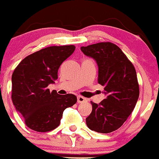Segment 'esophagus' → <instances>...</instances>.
Segmentation results:
<instances>
[{"label":"esophagus","mask_w":159,"mask_h":159,"mask_svg":"<svg viewBox=\"0 0 159 159\" xmlns=\"http://www.w3.org/2000/svg\"><path fill=\"white\" fill-rule=\"evenodd\" d=\"M87 100L85 98H84V97L82 96H78L77 97V102L78 103H84V102H86Z\"/></svg>","instance_id":"obj_1"}]
</instances>
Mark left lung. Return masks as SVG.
<instances>
[{"mask_svg": "<svg viewBox=\"0 0 159 159\" xmlns=\"http://www.w3.org/2000/svg\"><path fill=\"white\" fill-rule=\"evenodd\" d=\"M85 55L98 66V84L104 87L105 99L90 102L92 111L86 119L88 128L101 134L119 129L134 111L139 98V85L134 65L122 50L110 42L81 47Z\"/></svg>", "mask_w": 159, "mask_h": 159, "instance_id": "8db88e82", "label": "left lung"}]
</instances>
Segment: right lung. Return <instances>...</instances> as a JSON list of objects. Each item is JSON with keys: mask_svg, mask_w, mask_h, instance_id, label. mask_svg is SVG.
Instances as JSON below:
<instances>
[{"mask_svg": "<svg viewBox=\"0 0 159 159\" xmlns=\"http://www.w3.org/2000/svg\"><path fill=\"white\" fill-rule=\"evenodd\" d=\"M75 49L74 45L43 48L25 57L13 72V105L30 129L37 132L53 130L59 126L64 110L76 103L74 94L59 95L48 89L58 79L61 63Z\"/></svg>", "mask_w": 159, "mask_h": 159, "instance_id": "right-lung-1", "label": "right lung"}]
</instances>
